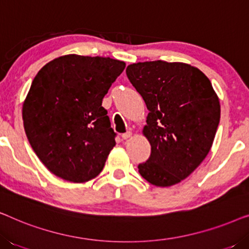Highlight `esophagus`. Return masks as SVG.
<instances>
[{"mask_svg": "<svg viewBox=\"0 0 249 249\" xmlns=\"http://www.w3.org/2000/svg\"><path fill=\"white\" fill-rule=\"evenodd\" d=\"M131 131H127V132H124V134H122V136H121V137H122V139H124V141H125V139H128V138H130L131 137Z\"/></svg>", "mask_w": 249, "mask_h": 249, "instance_id": "34e87169", "label": "esophagus"}]
</instances>
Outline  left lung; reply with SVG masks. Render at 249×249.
I'll list each match as a JSON object with an SVG mask.
<instances>
[{"instance_id": "1", "label": "left lung", "mask_w": 249, "mask_h": 249, "mask_svg": "<svg viewBox=\"0 0 249 249\" xmlns=\"http://www.w3.org/2000/svg\"><path fill=\"white\" fill-rule=\"evenodd\" d=\"M128 79L149 113L142 134L151 155L138 165L145 180L170 187L186 179L209 154L220 122V102L209 78L181 62L130 64Z\"/></svg>"}]
</instances>
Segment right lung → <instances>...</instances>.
<instances>
[{
  "instance_id": "right-lung-1",
  "label": "right lung",
  "mask_w": 249,
  "mask_h": 249,
  "mask_svg": "<svg viewBox=\"0 0 249 249\" xmlns=\"http://www.w3.org/2000/svg\"><path fill=\"white\" fill-rule=\"evenodd\" d=\"M124 61L76 54L54 59L34 78L22 107L29 144L53 175L85 182L103 170L117 134L102 101Z\"/></svg>"
}]
</instances>
